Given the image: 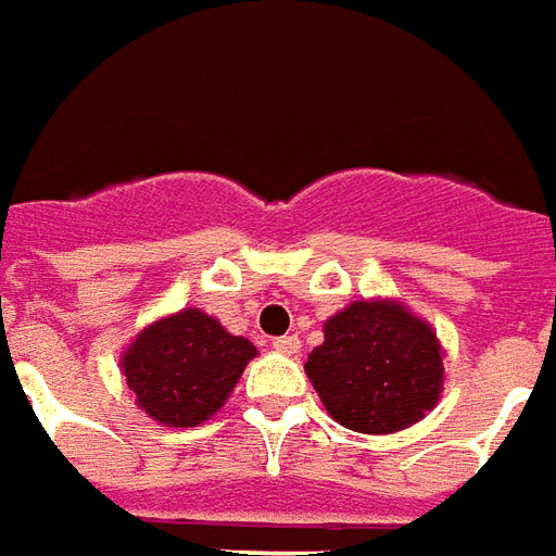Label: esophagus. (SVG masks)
<instances>
[{
  "label": "esophagus",
  "instance_id": "obj_1",
  "mask_svg": "<svg viewBox=\"0 0 556 556\" xmlns=\"http://www.w3.org/2000/svg\"><path fill=\"white\" fill-rule=\"evenodd\" d=\"M274 348H277L279 353L294 356V353H300V339L298 336H279V339H274Z\"/></svg>",
  "mask_w": 556,
  "mask_h": 556
}]
</instances>
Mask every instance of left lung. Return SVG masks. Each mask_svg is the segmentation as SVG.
<instances>
[{"mask_svg": "<svg viewBox=\"0 0 556 556\" xmlns=\"http://www.w3.org/2000/svg\"><path fill=\"white\" fill-rule=\"evenodd\" d=\"M433 327L397 300H356L324 324L306 374L327 413L356 433H397L442 394L445 365Z\"/></svg>", "mask_w": 556, "mask_h": 556, "instance_id": "left-lung-1", "label": "left lung"}]
</instances>
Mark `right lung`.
I'll use <instances>...</instances> for the list:
<instances>
[{
  "label": "right lung",
  "instance_id": "1",
  "mask_svg": "<svg viewBox=\"0 0 556 556\" xmlns=\"http://www.w3.org/2000/svg\"><path fill=\"white\" fill-rule=\"evenodd\" d=\"M253 356V341L226 332L205 312L182 309L143 327L123 351L121 368L150 418L197 427L226 404Z\"/></svg>",
  "mask_w": 556,
  "mask_h": 556
}]
</instances>
